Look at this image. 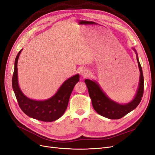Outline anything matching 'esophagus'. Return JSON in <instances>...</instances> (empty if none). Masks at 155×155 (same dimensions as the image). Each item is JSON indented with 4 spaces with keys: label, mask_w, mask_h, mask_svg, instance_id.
Returning <instances> with one entry per match:
<instances>
[{
    "label": "esophagus",
    "mask_w": 155,
    "mask_h": 155,
    "mask_svg": "<svg viewBox=\"0 0 155 155\" xmlns=\"http://www.w3.org/2000/svg\"><path fill=\"white\" fill-rule=\"evenodd\" d=\"M80 72H81V76L85 78V77H87L88 76L89 72H88V70L87 68H83L81 70Z\"/></svg>",
    "instance_id": "esophagus-1"
}]
</instances>
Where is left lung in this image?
I'll return each instance as SVG.
<instances>
[{"mask_svg": "<svg viewBox=\"0 0 155 155\" xmlns=\"http://www.w3.org/2000/svg\"><path fill=\"white\" fill-rule=\"evenodd\" d=\"M137 54L138 68L140 72L138 88L134 99L127 104H120L110 100L103 91L100 85L95 81L85 79L89 96H90L93 108L100 115L105 118L116 120L121 118L129 112L135 109L142 100L144 89V79L142 69L140 64L137 51L133 48Z\"/></svg>", "mask_w": 155, "mask_h": 155, "instance_id": "8db88e82", "label": "left lung"}]
</instances>
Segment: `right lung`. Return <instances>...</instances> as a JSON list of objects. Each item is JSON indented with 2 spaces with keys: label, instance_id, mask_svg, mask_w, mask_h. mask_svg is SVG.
Here are the masks:
<instances>
[{
  "label": "right lung",
  "instance_id": "1",
  "mask_svg": "<svg viewBox=\"0 0 155 155\" xmlns=\"http://www.w3.org/2000/svg\"><path fill=\"white\" fill-rule=\"evenodd\" d=\"M21 51H19L15 58L12 77V87L18 105L30 118L49 122L57 120L67 109L73 88L79 81V75H75L65 81L58 92L49 99L43 101L31 100L22 92L18 84L17 62Z\"/></svg>",
  "mask_w": 155,
  "mask_h": 155
}]
</instances>
